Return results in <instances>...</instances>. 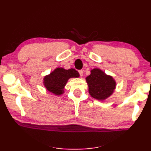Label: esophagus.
Segmentation results:
<instances>
[{
	"instance_id": "34e87169",
	"label": "esophagus",
	"mask_w": 151,
	"mask_h": 151,
	"mask_svg": "<svg viewBox=\"0 0 151 151\" xmlns=\"http://www.w3.org/2000/svg\"><path fill=\"white\" fill-rule=\"evenodd\" d=\"M84 71L83 70H79V75H80V76H83V72Z\"/></svg>"
}]
</instances>
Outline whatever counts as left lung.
I'll return each instance as SVG.
<instances>
[{
  "label": "left lung",
  "instance_id": "obj_1",
  "mask_svg": "<svg viewBox=\"0 0 151 151\" xmlns=\"http://www.w3.org/2000/svg\"><path fill=\"white\" fill-rule=\"evenodd\" d=\"M91 96L98 100H104L110 96L115 88V81L113 77L107 76L98 68L91 71V74L86 77Z\"/></svg>",
  "mask_w": 151,
  "mask_h": 151
}]
</instances>
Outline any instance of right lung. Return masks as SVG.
Masks as SVG:
<instances>
[{"label":"right lung","instance_id":"right-lung-1","mask_svg":"<svg viewBox=\"0 0 151 151\" xmlns=\"http://www.w3.org/2000/svg\"><path fill=\"white\" fill-rule=\"evenodd\" d=\"M79 74L74 68L65 70L57 68L50 75L44 78V85L48 91L55 94L60 95L63 92V88L68 79L71 77H78Z\"/></svg>","mask_w":151,"mask_h":151}]
</instances>
